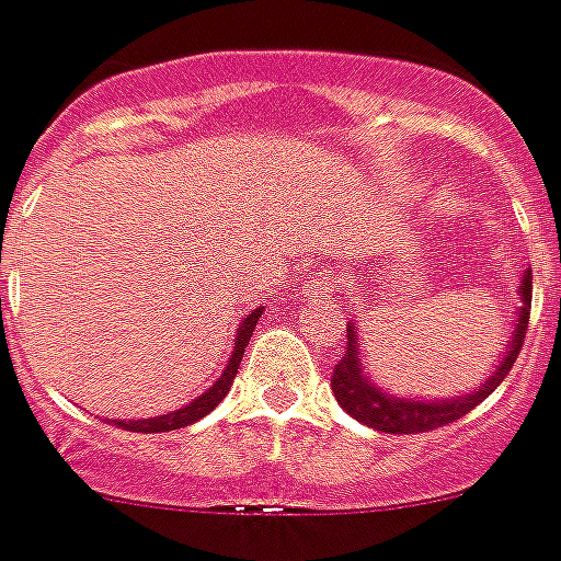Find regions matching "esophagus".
Listing matches in <instances>:
<instances>
[{
  "label": "esophagus",
  "mask_w": 561,
  "mask_h": 561,
  "mask_svg": "<svg viewBox=\"0 0 561 561\" xmlns=\"http://www.w3.org/2000/svg\"><path fill=\"white\" fill-rule=\"evenodd\" d=\"M336 288H340V285H336L334 276H328V273L325 276H313V282H311L313 296H334Z\"/></svg>",
  "instance_id": "esophagus-1"
}]
</instances>
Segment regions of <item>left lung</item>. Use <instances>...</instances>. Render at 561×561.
<instances>
[{"label":"left lung","mask_w":561,"mask_h":561,"mask_svg":"<svg viewBox=\"0 0 561 561\" xmlns=\"http://www.w3.org/2000/svg\"><path fill=\"white\" fill-rule=\"evenodd\" d=\"M518 317L516 331L510 336L507 348L499 357V366L493 368V375L486 377L478 389L467 391V394H455V398L444 400H417V398H398L389 394L380 386L368 380L366 366H363V354H359V336L357 325L348 322L345 334H348V348L345 357L336 363L334 377H331V389H334L336 403L352 414L354 421L366 423L377 432H389V435H414V432H430L446 426V423L461 421L463 414L472 412L478 403H484L495 391V386L502 383L510 375V368L516 363L522 345H525L527 320H530V299H533V276L530 271L522 273V285H518Z\"/></svg>","instance_id":"obj_1"}]
</instances>
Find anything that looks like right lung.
Returning <instances> with one entry per match:
<instances>
[{"label": "right lung", "mask_w": 561, "mask_h": 561, "mask_svg": "<svg viewBox=\"0 0 561 561\" xmlns=\"http://www.w3.org/2000/svg\"><path fill=\"white\" fill-rule=\"evenodd\" d=\"M259 317H262V308L250 311L248 317L241 320L239 331H236L233 354H230V359H227L225 371H221V377H218L216 383L209 386L204 394H198L193 403H186V407L175 409V412L170 414H158V417H144V421H112V423L126 432H172V430H184V426H190V423L195 421H202L204 414L213 412V409L227 398V391H230L236 375H239V363L241 357H244V348H248L250 336H253V328H256Z\"/></svg>", "instance_id": "1"}]
</instances>
